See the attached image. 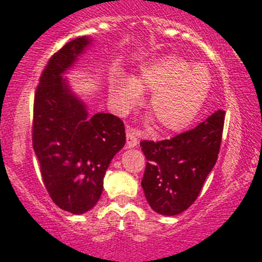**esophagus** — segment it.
I'll list each match as a JSON object with an SVG mask.
<instances>
[{
    "mask_svg": "<svg viewBox=\"0 0 262 262\" xmlns=\"http://www.w3.org/2000/svg\"><path fill=\"white\" fill-rule=\"evenodd\" d=\"M139 131L135 130V128L128 127L126 130V139H127V147L131 149V147H135L137 144H139Z\"/></svg>",
    "mask_w": 262,
    "mask_h": 262,
    "instance_id": "obj_1",
    "label": "esophagus"
}]
</instances>
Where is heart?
I'll use <instances>...</instances> for the list:
<instances>
[{
  "instance_id": "1",
  "label": "heart",
  "mask_w": 262,
  "mask_h": 262,
  "mask_svg": "<svg viewBox=\"0 0 262 262\" xmlns=\"http://www.w3.org/2000/svg\"><path fill=\"white\" fill-rule=\"evenodd\" d=\"M211 88V75L203 66H191L178 56H164L142 67L135 79L116 75L110 97L117 111L136 106L141 94L150 93L146 108L163 132L187 128L198 116Z\"/></svg>"
}]
</instances>
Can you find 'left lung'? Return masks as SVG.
<instances>
[{
	"instance_id": "left-lung-1",
	"label": "left lung",
	"mask_w": 262,
	"mask_h": 262,
	"mask_svg": "<svg viewBox=\"0 0 262 262\" xmlns=\"http://www.w3.org/2000/svg\"><path fill=\"white\" fill-rule=\"evenodd\" d=\"M225 115L218 110L193 130L169 140L140 142L147 160L142 189L159 214H179L198 198L217 161Z\"/></svg>"
}]
</instances>
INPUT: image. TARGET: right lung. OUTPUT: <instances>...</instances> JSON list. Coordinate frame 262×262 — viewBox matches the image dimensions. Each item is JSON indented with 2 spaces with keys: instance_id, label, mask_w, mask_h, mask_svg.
Listing matches in <instances>:
<instances>
[{
  "instance_id": "add662e5",
  "label": "right lung",
  "mask_w": 262,
  "mask_h": 262,
  "mask_svg": "<svg viewBox=\"0 0 262 262\" xmlns=\"http://www.w3.org/2000/svg\"><path fill=\"white\" fill-rule=\"evenodd\" d=\"M90 42V37H77L56 51L34 97L32 147L42 182L54 203L73 214L96 206L107 168L126 142L122 120L111 113L88 116L61 78Z\"/></svg>"
}]
</instances>
